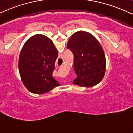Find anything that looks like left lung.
<instances>
[{
    "mask_svg": "<svg viewBox=\"0 0 133 133\" xmlns=\"http://www.w3.org/2000/svg\"><path fill=\"white\" fill-rule=\"evenodd\" d=\"M67 47L74 54L77 75L74 84L90 88L101 82L105 74L106 58L98 40L89 32L78 31L70 36Z\"/></svg>",
    "mask_w": 133,
    "mask_h": 133,
    "instance_id": "obj_1",
    "label": "left lung"
}]
</instances>
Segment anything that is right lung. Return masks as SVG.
I'll use <instances>...</instances> for the list:
<instances>
[{"label":"right lung","instance_id":"1","mask_svg":"<svg viewBox=\"0 0 133 133\" xmlns=\"http://www.w3.org/2000/svg\"><path fill=\"white\" fill-rule=\"evenodd\" d=\"M58 50L45 35L37 34L25 42L18 68L23 84L30 92L42 94L59 85L52 77Z\"/></svg>","mask_w":133,"mask_h":133}]
</instances>
